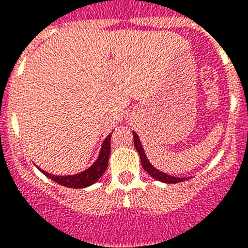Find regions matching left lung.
<instances>
[{
  "instance_id": "left-lung-1",
  "label": "left lung",
  "mask_w": 248,
  "mask_h": 248,
  "mask_svg": "<svg viewBox=\"0 0 248 248\" xmlns=\"http://www.w3.org/2000/svg\"><path fill=\"white\" fill-rule=\"evenodd\" d=\"M133 135H134L135 149H137L138 153H139L140 160H141V165H143L144 170H145V171L148 172L150 176H153L154 179H156V180L163 181V183H166V184H177V183H181V181L186 180V177H175V176H171V175H168V174H165V172H161V171H159V170H156L154 166L149 163L148 157H146L145 153H144V149H143V146H141V143H140L139 137L137 135V133H134V131H133Z\"/></svg>"
}]
</instances>
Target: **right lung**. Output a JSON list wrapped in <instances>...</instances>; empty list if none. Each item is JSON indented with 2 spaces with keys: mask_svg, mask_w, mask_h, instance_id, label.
<instances>
[{
  "mask_svg": "<svg viewBox=\"0 0 248 248\" xmlns=\"http://www.w3.org/2000/svg\"><path fill=\"white\" fill-rule=\"evenodd\" d=\"M110 135L111 134H109L108 137L105 138L97 161L83 172H79L77 175H68V176H56V175H52L49 172L43 171V170H41V171L47 177L56 181L57 184L65 186V187L82 189V187H87V186L92 185L95 181H98V179H100V176L104 174L107 168H108V160L109 155H110Z\"/></svg>",
  "mask_w": 248,
  "mask_h": 248,
  "instance_id": "add662e5",
  "label": "right lung"
}]
</instances>
